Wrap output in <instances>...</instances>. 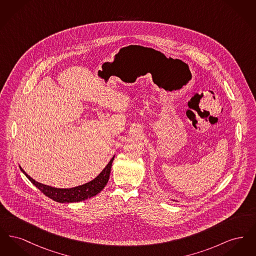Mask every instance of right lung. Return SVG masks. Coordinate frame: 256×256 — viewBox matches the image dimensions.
I'll use <instances>...</instances> for the list:
<instances>
[{"label": "right lung", "instance_id": "add662e5", "mask_svg": "<svg viewBox=\"0 0 256 256\" xmlns=\"http://www.w3.org/2000/svg\"><path fill=\"white\" fill-rule=\"evenodd\" d=\"M114 158L115 156H113L112 158L110 159V161L108 162V164L106 166V168L102 170L100 174L93 180L86 183V184L76 186V187L67 188V189L54 188V187L48 186V185H45L42 183L37 182L21 168V166H19V167H20V170L24 172V176L32 182V184H34L44 195L54 200V202H78L90 198L97 195L104 188V186L106 185V183L110 180V170H111V166H112V162L114 160Z\"/></svg>", "mask_w": 256, "mask_h": 256}]
</instances>
